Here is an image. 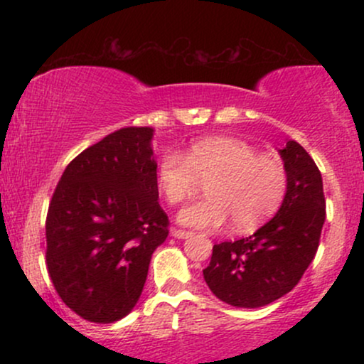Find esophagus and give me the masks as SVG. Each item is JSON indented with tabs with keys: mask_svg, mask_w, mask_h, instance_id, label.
<instances>
[{
	"mask_svg": "<svg viewBox=\"0 0 364 364\" xmlns=\"http://www.w3.org/2000/svg\"><path fill=\"white\" fill-rule=\"evenodd\" d=\"M193 232L191 231H185V229H174L173 231V236L178 237V240H186V237H190Z\"/></svg>",
	"mask_w": 364,
	"mask_h": 364,
	"instance_id": "obj_1",
	"label": "esophagus"
}]
</instances>
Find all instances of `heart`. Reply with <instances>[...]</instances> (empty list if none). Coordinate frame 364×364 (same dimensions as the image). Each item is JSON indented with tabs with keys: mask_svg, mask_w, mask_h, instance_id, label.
<instances>
[{
	"mask_svg": "<svg viewBox=\"0 0 364 364\" xmlns=\"http://www.w3.org/2000/svg\"><path fill=\"white\" fill-rule=\"evenodd\" d=\"M161 195L179 205L207 183V196L179 212V223L195 229L232 228L248 232L272 219L282 207L289 174L279 157L260 154L231 136L196 140L185 152H168L156 171Z\"/></svg>",
	"mask_w": 364,
	"mask_h": 364,
	"instance_id": "b5f03b06",
	"label": "heart"
}]
</instances>
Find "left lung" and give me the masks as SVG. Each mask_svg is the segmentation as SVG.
<instances>
[{
  "mask_svg": "<svg viewBox=\"0 0 364 364\" xmlns=\"http://www.w3.org/2000/svg\"><path fill=\"white\" fill-rule=\"evenodd\" d=\"M279 154L289 174L282 207L250 237L214 245L203 270L210 291L231 306L260 308L282 298L318 250L325 223L320 171L298 141L289 140Z\"/></svg>",
  "mask_w": 364,
  "mask_h": 364,
  "instance_id": "8db88e82",
  "label": "left lung"
}]
</instances>
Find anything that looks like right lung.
Instances as JSON below:
<instances>
[{
  "mask_svg": "<svg viewBox=\"0 0 364 364\" xmlns=\"http://www.w3.org/2000/svg\"><path fill=\"white\" fill-rule=\"evenodd\" d=\"M154 129L121 128L66 166L46 217V263L63 303L95 323L139 301L152 253L169 235L159 205Z\"/></svg>",
  "mask_w": 364,
  "mask_h": 364,
  "instance_id": "1",
  "label": "right lung"
}]
</instances>
